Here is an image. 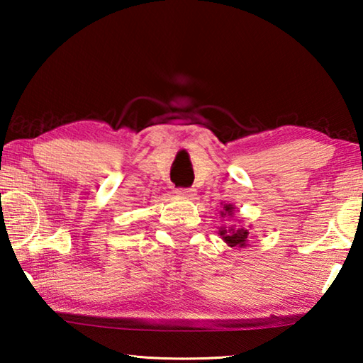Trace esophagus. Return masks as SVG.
<instances>
[{
    "label": "esophagus",
    "mask_w": 363,
    "mask_h": 363,
    "mask_svg": "<svg viewBox=\"0 0 363 363\" xmlns=\"http://www.w3.org/2000/svg\"><path fill=\"white\" fill-rule=\"evenodd\" d=\"M176 195L181 196V199H192L195 195L194 189H176Z\"/></svg>",
    "instance_id": "esophagus-1"
}]
</instances>
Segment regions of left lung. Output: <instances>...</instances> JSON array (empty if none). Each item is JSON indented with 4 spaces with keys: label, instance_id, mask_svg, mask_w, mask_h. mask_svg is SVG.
I'll return each instance as SVG.
<instances>
[{
    "label": "left lung",
    "instance_id": "1",
    "mask_svg": "<svg viewBox=\"0 0 363 363\" xmlns=\"http://www.w3.org/2000/svg\"><path fill=\"white\" fill-rule=\"evenodd\" d=\"M235 210L232 205H224V211H220V216H232V211ZM219 235L223 237V240L229 245V247H247L248 243V235L250 232L247 229H242V227H238V229H225V227H220L219 229Z\"/></svg>",
    "mask_w": 363,
    "mask_h": 363
}]
</instances>
